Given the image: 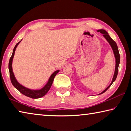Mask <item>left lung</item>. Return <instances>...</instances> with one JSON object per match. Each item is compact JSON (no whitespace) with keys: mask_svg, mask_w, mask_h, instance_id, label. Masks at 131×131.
I'll list each match as a JSON object with an SVG mask.
<instances>
[{"mask_svg":"<svg viewBox=\"0 0 131 131\" xmlns=\"http://www.w3.org/2000/svg\"><path fill=\"white\" fill-rule=\"evenodd\" d=\"M97 32L101 33L102 34H103V37L106 39V40L108 41V43H109V44L112 47L113 51V53L114 55V57L116 58V67H115V71H114V76L113 77L112 83H110V84L108 87L106 88V89L103 91V92H102L101 94H102L106 92V91L108 90V88H109L111 85L113 84V83L116 80V79L117 78V74H118V66L119 64V62H120V55H119V51H118V47H117V45L116 42H115L113 40L112 38H111L110 36L108 35V33L106 32L105 30L104 29H99L97 30Z\"/></svg>","mask_w":131,"mask_h":131,"instance_id":"left-lung-1","label":"left lung"}]
</instances>
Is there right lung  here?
I'll return each instance as SVG.
<instances>
[{
  "instance_id": "add662e5",
  "label": "right lung",
  "mask_w": 131,
  "mask_h": 131,
  "mask_svg": "<svg viewBox=\"0 0 131 131\" xmlns=\"http://www.w3.org/2000/svg\"><path fill=\"white\" fill-rule=\"evenodd\" d=\"M21 40L20 41H19L18 43L13 49V54L12 57H10V61H9V63H8V69H9V72H10V79H11V81H12V83L14 87L17 88V89L20 92L21 94H23V95H25V96L31 97V98L33 99H37V98H40V97H43L48 92V91L50 89L51 87L52 84L53 83V81H54V77L56 76V74L59 72V70H56L55 72H54L53 73L51 74V76H50V77L48 79V81L47 82V83L44 85V87H43L40 90H31V89H29V88H26L25 87H24L23 85L19 84L18 82L17 81V80L15 79V76L14 74V73L13 72V68H12V62H13V58H14V54H15V51L16 50V48L18 45V44L20 43Z\"/></svg>"
}]
</instances>
